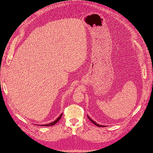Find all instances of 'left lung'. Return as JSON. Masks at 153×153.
I'll return each instance as SVG.
<instances>
[{"label": "left lung", "instance_id": "1", "mask_svg": "<svg viewBox=\"0 0 153 153\" xmlns=\"http://www.w3.org/2000/svg\"><path fill=\"white\" fill-rule=\"evenodd\" d=\"M88 119H89V120L93 123V124H94L96 126H98V127H103V126H101V125H99V124H97L96 122H94V121L92 120V119H91L89 116H88Z\"/></svg>", "mask_w": 153, "mask_h": 153}]
</instances>
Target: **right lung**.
Here are the masks:
<instances>
[{
	"label": "right lung",
	"instance_id": "add662e5",
	"mask_svg": "<svg viewBox=\"0 0 153 153\" xmlns=\"http://www.w3.org/2000/svg\"><path fill=\"white\" fill-rule=\"evenodd\" d=\"M62 113L60 115V116H59L56 121H53V122H52V123H49V124H44V125H41V126H54V125H55L59 120H60L61 119V117H62Z\"/></svg>",
	"mask_w": 153,
	"mask_h": 153
}]
</instances>
